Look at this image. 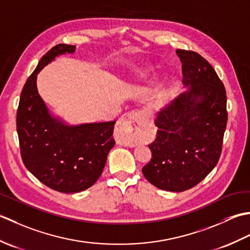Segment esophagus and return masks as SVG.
<instances>
[{
  "instance_id": "1",
  "label": "esophagus",
  "mask_w": 250,
  "mask_h": 250,
  "mask_svg": "<svg viewBox=\"0 0 250 250\" xmlns=\"http://www.w3.org/2000/svg\"><path fill=\"white\" fill-rule=\"evenodd\" d=\"M144 115L141 111L132 110L130 113H126L121 117L117 125V134L119 139L124 143H128L130 145H134L132 141V134L137 129L144 125Z\"/></svg>"
}]
</instances>
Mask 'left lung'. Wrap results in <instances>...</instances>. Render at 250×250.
<instances>
[{
  "label": "left lung",
  "mask_w": 250,
  "mask_h": 250,
  "mask_svg": "<svg viewBox=\"0 0 250 250\" xmlns=\"http://www.w3.org/2000/svg\"><path fill=\"white\" fill-rule=\"evenodd\" d=\"M189 86L158 114L151 160L142 168L157 188L180 192L202 182L218 163L228 122L224 83L205 58L177 49Z\"/></svg>",
  "instance_id": "1"
}]
</instances>
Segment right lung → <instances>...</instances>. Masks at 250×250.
Wrapping results in <instances>:
<instances>
[{
  "instance_id": "add662e5",
  "label": "right lung",
  "mask_w": 250,
  "mask_h": 250,
  "mask_svg": "<svg viewBox=\"0 0 250 250\" xmlns=\"http://www.w3.org/2000/svg\"><path fill=\"white\" fill-rule=\"evenodd\" d=\"M74 51V45L58 44L42 57L21 91L16 119L25 167L47 187L63 193L91 187L115 145L116 121L66 125L48 114L37 92V73L58 55Z\"/></svg>"
}]
</instances>
